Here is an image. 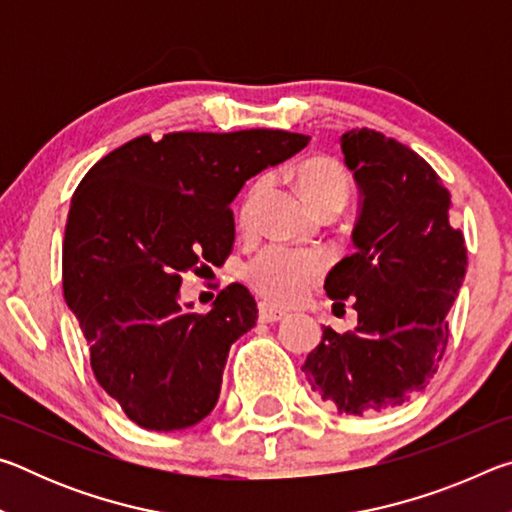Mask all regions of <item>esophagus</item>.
Masks as SVG:
<instances>
[{
    "label": "esophagus",
    "mask_w": 512,
    "mask_h": 512,
    "mask_svg": "<svg viewBox=\"0 0 512 512\" xmlns=\"http://www.w3.org/2000/svg\"><path fill=\"white\" fill-rule=\"evenodd\" d=\"M284 316H287L284 309H277L273 305H268V302H259V320H262V323H277V320H282Z\"/></svg>",
    "instance_id": "1"
}]
</instances>
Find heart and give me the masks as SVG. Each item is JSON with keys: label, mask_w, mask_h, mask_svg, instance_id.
<instances>
[{"label": "heart", "mask_w": 512, "mask_h": 512, "mask_svg": "<svg viewBox=\"0 0 512 512\" xmlns=\"http://www.w3.org/2000/svg\"><path fill=\"white\" fill-rule=\"evenodd\" d=\"M296 183L305 201L318 210L323 205L343 207L348 198L350 178L339 162L329 158H314L300 164ZM268 187L266 178H259L241 205V223L253 216L259 196ZM327 268V259L316 250H293L284 246H271L259 253L246 268L248 282L266 300L277 305H296L305 300L316 287Z\"/></svg>", "instance_id": "obj_1"}]
</instances>
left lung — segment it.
<instances>
[{
    "mask_svg": "<svg viewBox=\"0 0 512 512\" xmlns=\"http://www.w3.org/2000/svg\"><path fill=\"white\" fill-rule=\"evenodd\" d=\"M339 142L359 203L354 253L327 273L325 291L354 298L357 327L327 325L302 370L339 413L370 415L409 402L436 375L467 248L452 196L418 153L368 128Z\"/></svg>",
    "mask_w": 512,
    "mask_h": 512,
    "instance_id": "1",
    "label": "left lung"
}]
</instances>
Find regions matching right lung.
Instances as JSON below:
<instances>
[{"mask_svg":"<svg viewBox=\"0 0 512 512\" xmlns=\"http://www.w3.org/2000/svg\"><path fill=\"white\" fill-rule=\"evenodd\" d=\"M307 144V135L266 128L144 135L101 158L76 187L65 302L94 377L135 424L180 431L212 413L230 345L255 327L257 302L235 282L196 314L180 300V275L223 262L241 187Z\"/></svg>","mask_w":512,"mask_h":512,"instance_id":"add662e5","label":"right lung"}]
</instances>
